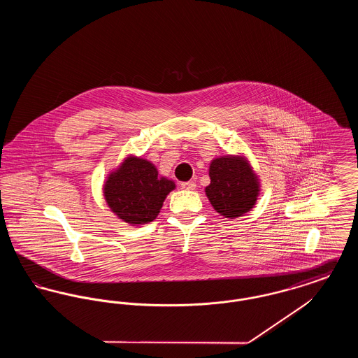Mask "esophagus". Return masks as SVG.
<instances>
[{
    "label": "esophagus",
    "mask_w": 358,
    "mask_h": 358,
    "mask_svg": "<svg viewBox=\"0 0 358 358\" xmlns=\"http://www.w3.org/2000/svg\"><path fill=\"white\" fill-rule=\"evenodd\" d=\"M181 187L187 190H193L196 187V184L193 181H187V182H181Z\"/></svg>",
    "instance_id": "esophagus-1"
}]
</instances>
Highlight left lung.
Here are the masks:
<instances>
[{
    "mask_svg": "<svg viewBox=\"0 0 358 358\" xmlns=\"http://www.w3.org/2000/svg\"><path fill=\"white\" fill-rule=\"evenodd\" d=\"M210 184L205 193L212 206L225 217H238L254 208L259 182L250 164L241 157H222L209 166Z\"/></svg>",
    "mask_w": 358,
    "mask_h": 358,
    "instance_id": "left-lung-1",
    "label": "left lung"
}]
</instances>
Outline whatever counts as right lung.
I'll return each mask as SVG.
<instances>
[{
  "label": "right lung",
  "mask_w": 358,
  "mask_h": 358,
  "mask_svg": "<svg viewBox=\"0 0 358 358\" xmlns=\"http://www.w3.org/2000/svg\"><path fill=\"white\" fill-rule=\"evenodd\" d=\"M176 184L159 177L152 162L129 157L104 185V197L111 210L129 224L153 222L165 197Z\"/></svg>",
  "instance_id": "add662e5"
}]
</instances>
